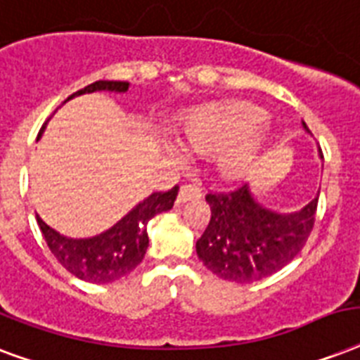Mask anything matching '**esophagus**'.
<instances>
[{
    "instance_id": "34e87169",
    "label": "esophagus",
    "mask_w": 360,
    "mask_h": 360,
    "mask_svg": "<svg viewBox=\"0 0 360 360\" xmlns=\"http://www.w3.org/2000/svg\"><path fill=\"white\" fill-rule=\"evenodd\" d=\"M202 196V191H200L196 185H183L179 191V196H177V202L185 204V202H191V200H198Z\"/></svg>"
}]
</instances>
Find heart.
<instances>
[{
	"label": "heart",
	"mask_w": 360,
	"mask_h": 360,
	"mask_svg": "<svg viewBox=\"0 0 360 360\" xmlns=\"http://www.w3.org/2000/svg\"><path fill=\"white\" fill-rule=\"evenodd\" d=\"M264 115L249 103H230L205 109L179 131L183 147L204 155H219V169L229 177L243 174L257 150L255 134Z\"/></svg>",
	"instance_id": "obj_1"
}]
</instances>
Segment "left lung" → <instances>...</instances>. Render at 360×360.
<instances>
[{
    "label": "left lung",
    "instance_id": "obj_1",
    "mask_svg": "<svg viewBox=\"0 0 360 360\" xmlns=\"http://www.w3.org/2000/svg\"><path fill=\"white\" fill-rule=\"evenodd\" d=\"M308 130V126L304 124ZM323 158V155H321ZM317 200L295 213H276L255 200L249 185L210 192L207 229L196 241V253L219 278L253 283L287 266L306 245L315 223Z\"/></svg>",
    "mask_w": 360,
    "mask_h": 360
}]
</instances>
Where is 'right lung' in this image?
<instances>
[{"mask_svg": "<svg viewBox=\"0 0 360 360\" xmlns=\"http://www.w3.org/2000/svg\"><path fill=\"white\" fill-rule=\"evenodd\" d=\"M128 86L130 82L126 81H96L84 89L77 90L68 100L98 90L126 92ZM177 192H179L177 185L168 192H153L149 198L139 202L119 223L94 238H84V240L65 238L51 229L41 217H37V224L45 236L49 249L65 270L89 283H111L128 276L143 260L149 247L147 223L162 211H169L174 207Z\"/></svg>", "mask_w": 360, "mask_h": 360, "instance_id": "obj_1", "label": "right lung"}]
</instances>
